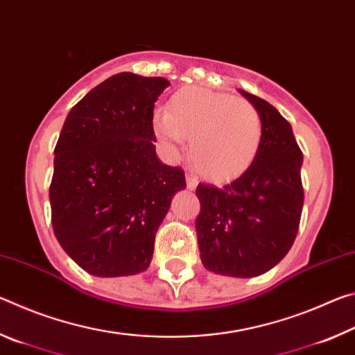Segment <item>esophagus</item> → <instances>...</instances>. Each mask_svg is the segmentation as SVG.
<instances>
[{"instance_id":"1","label":"esophagus","mask_w":355,"mask_h":355,"mask_svg":"<svg viewBox=\"0 0 355 355\" xmlns=\"http://www.w3.org/2000/svg\"><path fill=\"white\" fill-rule=\"evenodd\" d=\"M186 184H188V189L194 191L197 188V178L194 175H186Z\"/></svg>"}]
</instances>
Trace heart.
Segmentation results:
<instances>
[{
	"mask_svg": "<svg viewBox=\"0 0 355 355\" xmlns=\"http://www.w3.org/2000/svg\"><path fill=\"white\" fill-rule=\"evenodd\" d=\"M153 128L171 150L191 137V163L213 182L241 175L263 139L261 117L249 100L196 86L173 94L167 111L155 114Z\"/></svg>",
	"mask_w": 355,
	"mask_h": 355,
	"instance_id": "heart-1",
	"label": "heart"
}]
</instances>
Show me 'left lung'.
Returning <instances> with one entry per match:
<instances>
[{"instance_id": "left-lung-1", "label": "left lung", "mask_w": 355, "mask_h": 355, "mask_svg": "<svg viewBox=\"0 0 355 355\" xmlns=\"http://www.w3.org/2000/svg\"><path fill=\"white\" fill-rule=\"evenodd\" d=\"M239 92L260 114L261 146L235 182L224 188L199 183L196 230L205 269L249 279L282 261L296 238L304 207L302 152L291 125L272 105L243 89Z\"/></svg>"}]
</instances>
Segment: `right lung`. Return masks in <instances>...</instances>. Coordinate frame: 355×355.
<instances>
[{
  "label": "right lung",
  "instance_id": "right-lung-1",
  "mask_svg": "<svg viewBox=\"0 0 355 355\" xmlns=\"http://www.w3.org/2000/svg\"><path fill=\"white\" fill-rule=\"evenodd\" d=\"M166 78L122 71L71 107L55 148L51 224L61 248L97 277L150 266L155 235L172 197L186 188L180 167L155 150V101Z\"/></svg>",
  "mask_w": 355,
  "mask_h": 355
}]
</instances>
